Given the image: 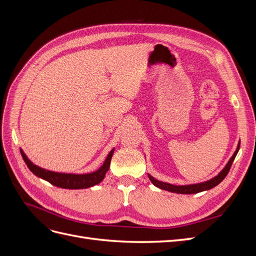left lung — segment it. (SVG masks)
Returning a JSON list of instances; mask_svg holds the SVG:
<instances>
[{"instance_id": "obj_1", "label": "left lung", "mask_w": 256, "mask_h": 256, "mask_svg": "<svg viewBox=\"0 0 256 256\" xmlns=\"http://www.w3.org/2000/svg\"><path fill=\"white\" fill-rule=\"evenodd\" d=\"M239 147H240V141L238 142L237 148H236L235 152L233 154V156H232L230 159L228 160L226 166L223 168V170L218 175L212 177V180H209L207 182H200V184H193L176 186V184H168V182L157 180L156 178H154L150 174H148V178L150 180V182L154 184V186H156L157 188H160V189L166 190V191H170V192L180 193V194H194V193H198V192L212 189L214 187H216V186H218L224 180V178H226V176L228 175L230 168L232 166V164H233V161H234L236 154H237V152L239 150Z\"/></svg>"}]
</instances>
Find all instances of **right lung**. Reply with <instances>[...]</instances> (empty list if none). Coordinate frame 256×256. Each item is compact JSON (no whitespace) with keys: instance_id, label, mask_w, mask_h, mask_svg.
<instances>
[{"instance_id":"right-lung-1","label":"right lung","mask_w":256,"mask_h":256,"mask_svg":"<svg viewBox=\"0 0 256 256\" xmlns=\"http://www.w3.org/2000/svg\"><path fill=\"white\" fill-rule=\"evenodd\" d=\"M20 152H21L23 160H24L28 168H30V171L33 174H35L37 177L42 178V180H47L53 186H56V187H60V188L85 189V188L92 187V186H96L104 180L106 172L109 171L114 148L109 152V154H108L104 162V164L100 166L97 171L92 173H88V174H70V173L67 174V173L52 172V171H49V170H44L40 166H37L26 157V154L23 152L22 150Z\"/></svg>"}]
</instances>
